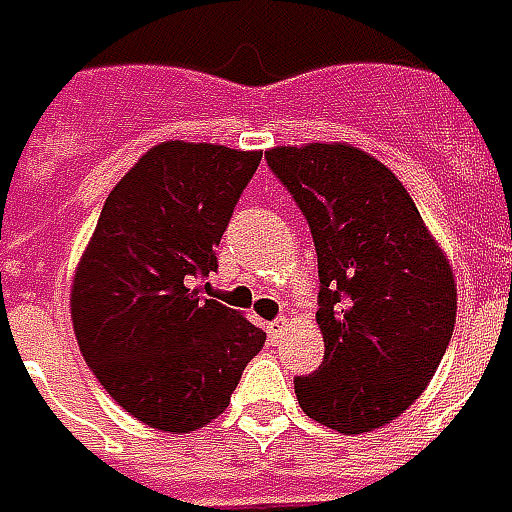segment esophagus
<instances>
[{"instance_id":"34e87169","label":"esophagus","mask_w":512,"mask_h":512,"mask_svg":"<svg viewBox=\"0 0 512 512\" xmlns=\"http://www.w3.org/2000/svg\"><path fill=\"white\" fill-rule=\"evenodd\" d=\"M284 331H286V320L267 322V333H270V339H278Z\"/></svg>"}]
</instances>
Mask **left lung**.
<instances>
[{
  "instance_id": "left-lung-1",
  "label": "left lung",
  "mask_w": 512,
  "mask_h": 512,
  "mask_svg": "<svg viewBox=\"0 0 512 512\" xmlns=\"http://www.w3.org/2000/svg\"><path fill=\"white\" fill-rule=\"evenodd\" d=\"M267 165L308 220L320 267L325 358L295 378L314 422L358 436L397 419L436 375L458 289L408 190L344 143L270 148Z\"/></svg>"
}]
</instances>
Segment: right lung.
<instances>
[{
	"mask_svg": "<svg viewBox=\"0 0 512 512\" xmlns=\"http://www.w3.org/2000/svg\"><path fill=\"white\" fill-rule=\"evenodd\" d=\"M262 151L168 140L104 201L71 289L79 350L112 400L165 433L226 411L267 333L198 284Z\"/></svg>",
	"mask_w": 512,
	"mask_h": 512,
	"instance_id": "add662e5",
	"label": "right lung"
}]
</instances>
